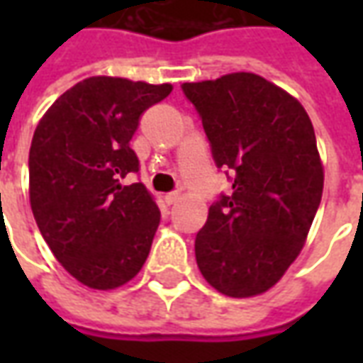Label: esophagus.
Returning a JSON list of instances; mask_svg holds the SVG:
<instances>
[{
	"label": "esophagus",
	"mask_w": 363,
	"mask_h": 363,
	"mask_svg": "<svg viewBox=\"0 0 363 363\" xmlns=\"http://www.w3.org/2000/svg\"><path fill=\"white\" fill-rule=\"evenodd\" d=\"M179 200H181V194H179V192H171V194H167V196H165V202L169 206L177 204Z\"/></svg>",
	"instance_id": "1"
}]
</instances>
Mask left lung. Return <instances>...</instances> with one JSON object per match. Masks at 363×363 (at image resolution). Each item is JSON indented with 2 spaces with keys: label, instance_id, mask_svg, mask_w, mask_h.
<instances>
[{
  "label": "left lung",
  "instance_id": "left-lung-1",
  "mask_svg": "<svg viewBox=\"0 0 363 363\" xmlns=\"http://www.w3.org/2000/svg\"><path fill=\"white\" fill-rule=\"evenodd\" d=\"M229 196L210 206L196 235L206 281L229 297L276 286L301 252L323 196L325 171L311 118L288 91L251 72L184 83Z\"/></svg>",
  "mask_w": 363,
  "mask_h": 363
}]
</instances>
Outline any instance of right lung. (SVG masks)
Returning <instances> with one entry per match:
<instances>
[{
	"label": "right lung",
	"mask_w": 363,
	"mask_h": 363,
	"mask_svg": "<svg viewBox=\"0 0 363 363\" xmlns=\"http://www.w3.org/2000/svg\"><path fill=\"white\" fill-rule=\"evenodd\" d=\"M173 91L95 75L60 95L33 135L28 198L62 267L91 289H114L140 272L161 212L142 182L120 184L140 161L130 140L140 116Z\"/></svg>",
	"instance_id": "right-lung-1"
}]
</instances>
